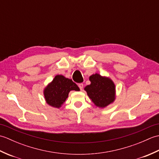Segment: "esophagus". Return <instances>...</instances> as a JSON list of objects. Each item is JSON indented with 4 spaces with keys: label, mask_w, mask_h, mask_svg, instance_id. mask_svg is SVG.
<instances>
[{
    "label": "esophagus",
    "mask_w": 159,
    "mask_h": 159,
    "mask_svg": "<svg viewBox=\"0 0 159 159\" xmlns=\"http://www.w3.org/2000/svg\"><path fill=\"white\" fill-rule=\"evenodd\" d=\"M79 87L80 90H83V83L79 84Z\"/></svg>",
    "instance_id": "34e87169"
}]
</instances>
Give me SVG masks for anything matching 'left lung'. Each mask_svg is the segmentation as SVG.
Segmentation results:
<instances>
[{"label": "left lung", "instance_id": "obj_1", "mask_svg": "<svg viewBox=\"0 0 159 159\" xmlns=\"http://www.w3.org/2000/svg\"><path fill=\"white\" fill-rule=\"evenodd\" d=\"M91 84L85 90L97 107H105L115 100V85L112 80L98 74L89 77Z\"/></svg>", "mask_w": 159, "mask_h": 159}]
</instances>
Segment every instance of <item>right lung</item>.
<instances>
[{
	"label": "right lung",
	"instance_id": "obj_1",
	"mask_svg": "<svg viewBox=\"0 0 159 159\" xmlns=\"http://www.w3.org/2000/svg\"><path fill=\"white\" fill-rule=\"evenodd\" d=\"M71 90L79 91V87L72 79H66L62 75H57L44 89V96L49 105L59 108L65 102Z\"/></svg>",
	"mask_w": 159,
	"mask_h": 159
}]
</instances>
